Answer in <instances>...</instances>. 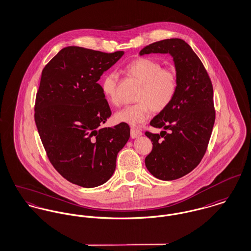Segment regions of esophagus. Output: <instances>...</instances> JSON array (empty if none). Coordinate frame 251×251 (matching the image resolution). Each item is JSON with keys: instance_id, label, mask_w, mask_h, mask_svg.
<instances>
[{"instance_id": "34e87169", "label": "esophagus", "mask_w": 251, "mask_h": 251, "mask_svg": "<svg viewBox=\"0 0 251 251\" xmlns=\"http://www.w3.org/2000/svg\"><path fill=\"white\" fill-rule=\"evenodd\" d=\"M142 134H143L142 131L140 129H138V128H135V127H132L131 130H130V136H131V138H138V137L141 136Z\"/></svg>"}]
</instances>
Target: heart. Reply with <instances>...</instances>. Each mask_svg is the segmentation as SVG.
I'll return each instance as SVG.
<instances>
[{"instance_id":"obj_1","label":"heart","mask_w":251,"mask_h":251,"mask_svg":"<svg viewBox=\"0 0 251 251\" xmlns=\"http://www.w3.org/2000/svg\"><path fill=\"white\" fill-rule=\"evenodd\" d=\"M126 73L136 79L141 86L137 92L136 103L126 106L115 113V120L136 126L146 122L151 111L160 113L166 110L175 100L178 90V75L176 70L163 68L158 60L151 57H139L125 67ZM118 75L107 73L101 79V90L114 105L117 98Z\"/></svg>"}]
</instances>
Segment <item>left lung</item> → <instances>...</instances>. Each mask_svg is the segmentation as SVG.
<instances>
[{
	"instance_id": "1",
	"label": "left lung",
	"mask_w": 251,
	"mask_h": 251,
	"mask_svg": "<svg viewBox=\"0 0 251 251\" xmlns=\"http://www.w3.org/2000/svg\"><path fill=\"white\" fill-rule=\"evenodd\" d=\"M151 52L172 54L178 75L175 100L151 122V126L164 130L160 134L145 132L152 142L146 167L156 178L169 181L191 173L205 154L216 118L213 85L201 60L182 39L154 42L140 54Z\"/></svg>"
}]
</instances>
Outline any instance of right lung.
<instances>
[{"mask_svg":"<svg viewBox=\"0 0 251 251\" xmlns=\"http://www.w3.org/2000/svg\"><path fill=\"white\" fill-rule=\"evenodd\" d=\"M123 54L70 46L42 71L34 120L50 164L69 182L84 188L106 182L129 139L126 123L101 127L112 112L98 83Z\"/></svg>","mask_w":251,"mask_h":251,"instance_id":"obj_1","label":"right lung"}]
</instances>
